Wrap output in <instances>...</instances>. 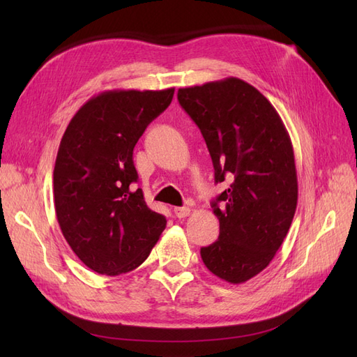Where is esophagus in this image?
Masks as SVG:
<instances>
[{"instance_id": "1", "label": "esophagus", "mask_w": 357, "mask_h": 357, "mask_svg": "<svg viewBox=\"0 0 357 357\" xmlns=\"http://www.w3.org/2000/svg\"><path fill=\"white\" fill-rule=\"evenodd\" d=\"M174 214L177 215L178 219L188 218V215L190 214V208H189V207H176V208H174Z\"/></svg>"}]
</instances>
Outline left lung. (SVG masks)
Masks as SVG:
<instances>
[{"instance_id": "obj_1", "label": "left lung", "mask_w": 357, "mask_h": 357, "mask_svg": "<svg viewBox=\"0 0 357 357\" xmlns=\"http://www.w3.org/2000/svg\"><path fill=\"white\" fill-rule=\"evenodd\" d=\"M198 125L214 167V181L232 183L211 202L220 234L201 248L204 265L240 284L269 265L284 241L298 204L294 147L277 110L247 82L228 77L178 89Z\"/></svg>"}]
</instances>
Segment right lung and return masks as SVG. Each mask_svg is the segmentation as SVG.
Listing matches in <instances>:
<instances>
[{
  "label": "right lung",
  "mask_w": 357,
  "mask_h": 357,
  "mask_svg": "<svg viewBox=\"0 0 357 357\" xmlns=\"http://www.w3.org/2000/svg\"><path fill=\"white\" fill-rule=\"evenodd\" d=\"M164 91H105L84 102L61 139L53 198L63 238L92 271L129 273L158 243L167 219L147 207L132 152L171 104Z\"/></svg>",
  "instance_id": "1"
}]
</instances>
